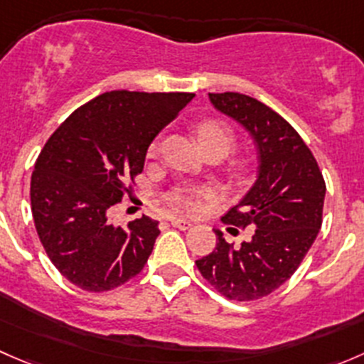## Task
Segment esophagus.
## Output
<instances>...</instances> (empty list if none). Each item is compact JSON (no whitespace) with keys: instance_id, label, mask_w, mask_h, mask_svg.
<instances>
[{"instance_id":"obj_1","label":"esophagus","mask_w":364,"mask_h":364,"mask_svg":"<svg viewBox=\"0 0 364 364\" xmlns=\"http://www.w3.org/2000/svg\"><path fill=\"white\" fill-rule=\"evenodd\" d=\"M171 223H172V227H176V229H181V230H186L192 227V223L185 218H171Z\"/></svg>"}]
</instances>
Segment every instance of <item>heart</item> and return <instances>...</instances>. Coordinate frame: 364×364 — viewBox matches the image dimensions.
Segmentation results:
<instances>
[{
	"mask_svg": "<svg viewBox=\"0 0 364 364\" xmlns=\"http://www.w3.org/2000/svg\"><path fill=\"white\" fill-rule=\"evenodd\" d=\"M196 135L199 141L200 148L204 151H211L216 149L222 155L230 151V148L236 142V134L234 128L229 123L218 117H205L196 124ZM149 153H156V144L149 148ZM245 164L240 165V171H243ZM209 199V192L204 188H196V186H183V188H176L174 192L168 193V203L174 205L176 209L181 211L193 213L200 208V203Z\"/></svg>",
	"mask_w": 364,
	"mask_h": 364,
	"instance_id": "obj_1",
	"label": "heart"
}]
</instances>
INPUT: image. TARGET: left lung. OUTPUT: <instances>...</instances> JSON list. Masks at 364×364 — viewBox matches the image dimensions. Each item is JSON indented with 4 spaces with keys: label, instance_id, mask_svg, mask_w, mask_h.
<instances>
[{
    "label": "left lung",
    "instance_id": "8db88e82",
    "mask_svg": "<svg viewBox=\"0 0 364 364\" xmlns=\"http://www.w3.org/2000/svg\"><path fill=\"white\" fill-rule=\"evenodd\" d=\"M213 105L240 121L259 149V178L223 222L247 229L240 247L216 230V248L197 269L227 299L255 301L285 284L322 225L326 181L314 153L289 121L248 95L209 93ZM237 232V229H229Z\"/></svg>",
    "mask_w": 364,
    "mask_h": 364
}]
</instances>
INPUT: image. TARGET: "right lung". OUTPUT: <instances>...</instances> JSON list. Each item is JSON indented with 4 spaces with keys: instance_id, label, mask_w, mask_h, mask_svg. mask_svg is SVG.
Returning a JSON list of instances; mask_svg holds the SVG:
<instances>
[{
    "instance_id": "right-lung-1",
    "label": "right lung",
    "mask_w": 364,
    "mask_h": 364,
    "mask_svg": "<svg viewBox=\"0 0 364 364\" xmlns=\"http://www.w3.org/2000/svg\"><path fill=\"white\" fill-rule=\"evenodd\" d=\"M193 97L98 95L70 114L40 151L29 188L36 232L50 262L82 291H112L144 269L159 222L142 216L123 229L109 215L132 196L153 139Z\"/></svg>"
}]
</instances>
